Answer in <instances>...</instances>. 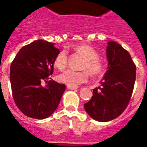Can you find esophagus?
Segmentation results:
<instances>
[{
  "label": "esophagus",
  "instance_id": "obj_1",
  "mask_svg": "<svg viewBox=\"0 0 147 147\" xmlns=\"http://www.w3.org/2000/svg\"><path fill=\"white\" fill-rule=\"evenodd\" d=\"M67 88L69 90H76L78 88L77 86H72V85H67Z\"/></svg>",
  "mask_w": 147,
  "mask_h": 147
}]
</instances>
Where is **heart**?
I'll return each mask as SVG.
<instances>
[{
	"mask_svg": "<svg viewBox=\"0 0 147 147\" xmlns=\"http://www.w3.org/2000/svg\"><path fill=\"white\" fill-rule=\"evenodd\" d=\"M73 49L85 57L82 68L88 69L92 76H98L103 72L105 68L104 63L98 58V54L96 49L88 45H74ZM67 51L65 49H63L59 51L54 58V66L60 71L65 69L67 65ZM88 71L87 70L80 71L67 70L59 75V80L61 82L65 83L66 85L77 86L88 81L89 77Z\"/></svg>",
	"mask_w": 147,
	"mask_h": 147,
	"instance_id": "heart-1",
	"label": "heart"
}]
</instances>
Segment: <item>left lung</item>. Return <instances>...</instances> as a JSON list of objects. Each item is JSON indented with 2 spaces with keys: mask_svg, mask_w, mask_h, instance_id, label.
<instances>
[{
  "mask_svg": "<svg viewBox=\"0 0 147 147\" xmlns=\"http://www.w3.org/2000/svg\"><path fill=\"white\" fill-rule=\"evenodd\" d=\"M107 70L93 96L84 105L87 113L94 120L107 122L116 119L129 104L134 88L136 66L130 54L120 44L107 42Z\"/></svg>",
  "mask_w": 147,
  "mask_h": 147,
  "instance_id": "left-lung-1",
  "label": "left lung"
}]
</instances>
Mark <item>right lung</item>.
I'll use <instances>...</instances> for the list:
<instances>
[{
	"label": "right lung",
	"instance_id": "right-lung-1",
	"mask_svg": "<svg viewBox=\"0 0 147 147\" xmlns=\"http://www.w3.org/2000/svg\"><path fill=\"white\" fill-rule=\"evenodd\" d=\"M59 50L54 43L35 40L20 49L10 67V82L15 105L26 116L49 117L57 108L65 85L49 80ZM46 82L45 86L42 83Z\"/></svg>",
	"mask_w": 147,
	"mask_h": 147
}]
</instances>
